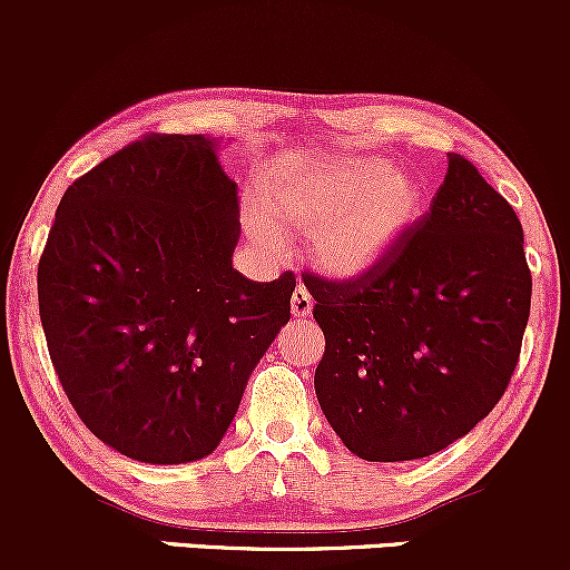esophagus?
<instances>
[{
	"label": "esophagus",
	"mask_w": 570,
	"mask_h": 570,
	"mask_svg": "<svg viewBox=\"0 0 570 570\" xmlns=\"http://www.w3.org/2000/svg\"><path fill=\"white\" fill-rule=\"evenodd\" d=\"M313 311V297L305 286H297L292 294V316L294 318H307Z\"/></svg>",
	"instance_id": "34e87169"
}]
</instances>
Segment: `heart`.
Wrapping results in <instances>:
<instances>
[{
	"label": "heart",
	"mask_w": 570,
	"mask_h": 570,
	"mask_svg": "<svg viewBox=\"0 0 570 570\" xmlns=\"http://www.w3.org/2000/svg\"><path fill=\"white\" fill-rule=\"evenodd\" d=\"M265 212L311 235V257L324 273L356 278L383 263L423 214L417 176L391 171L383 158L340 160L322 171L276 179L265 189ZM259 235L273 244L271 227Z\"/></svg>",
	"instance_id": "b5f03b06"
}]
</instances>
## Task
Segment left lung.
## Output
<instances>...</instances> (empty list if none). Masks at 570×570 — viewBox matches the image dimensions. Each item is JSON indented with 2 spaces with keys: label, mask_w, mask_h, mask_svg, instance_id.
<instances>
[{
  "label": "left lung",
  "mask_w": 570,
  "mask_h": 570,
  "mask_svg": "<svg viewBox=\"0 0 570 570\" xmlns=\"http://www.w3.org/2000/svg\"><path fill=\"white\" fill-rule=\"evenodd\" d=\"M305 286L326 340L318 404L353 455L381 463L466 436L507 391L531 313L520 219L461 155L383 263Z\"/></svg>",
  "instance_id": "8db88e82"
}]
</instances>
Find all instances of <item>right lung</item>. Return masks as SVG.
I'll return each mask as SVG.
<instances>
[{
  "mask_svg": "<svg viewBox=\"0 0 570 570\" xmlns=\"http://www.w3.org/2000/svg\"><path fill=\"white\" fill-rule=\"evenodd\" d=\"M222 139L153 134L69 185L37 271L39 318L71 407L141 463L212 455L289 322L292 273L233 267L238 187Z\"/></svg>",
  "mask_w": 570,
  "mask_h": 570,
  "instance_id": "obj_1",
  "label": "right lung"
}]
</instances>
